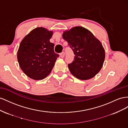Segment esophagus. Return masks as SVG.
I'll list each match as a JSON object with an SVG mask.
<instances>
[{"instance_id": "obj_1", "label": "esophagus", "mask_w": 128, "mask_h": 128, "mask_svg": "<svg viewBox=\"0 0 128 128\" xmlns=\"http://www.w3.org/2000/svg\"><path fill=\"white\" fill-rule=\"evenodd\" d=\"M60 56L62 58H63V57L65 56V52H62L60 54Z\"/></svg>"}]
</instances>
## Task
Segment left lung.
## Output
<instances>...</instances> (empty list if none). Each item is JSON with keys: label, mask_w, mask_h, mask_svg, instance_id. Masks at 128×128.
Returning a JSON list of instances; mask_svg holds the SVG:
<instances>
[{"label": "left lung", "mask_w": 128, "mask_h": 128, "mask_svg": "<svg viewBox=\"0 0 128 128\" xmlns=\"http://www.w3.org/2000/svg\"><path fill=\"white\" fill-rule=\"evenodd\" d=\"M63 38L75 55L74 60L68 64L72 74L81 80L94 77L102 67L105 58L99 40L88 30L80 26L64 32Z\"/></svg>", "instance_id": "1"}]
</instances>
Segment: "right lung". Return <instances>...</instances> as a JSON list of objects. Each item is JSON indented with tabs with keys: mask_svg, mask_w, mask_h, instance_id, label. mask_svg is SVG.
<instances>
[{
	"mask_svg": "<svg viewBox=\"0 0 128 128\" xmlns=\"http://www.w3.org/2000/svg\"><path fill=\"white\" fill-rule=\"evenodd\" d=\"M52 32L43 27L32 30L22 40L17 54L21 70L28 77L42 80L52 71L59 54L50 42Z\"/></svg>",
	"mask_w": 128,
	"mask_h": 128,
	"instance_id": "obj_1",
	"label": "right lung"
}]
</instances>
